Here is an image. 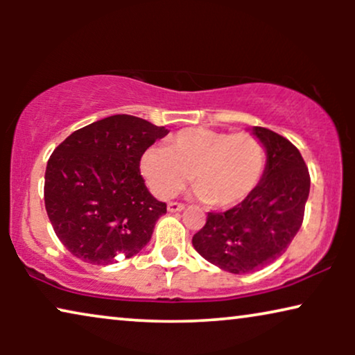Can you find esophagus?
Instances as JSON below:
<instances>
[{"instance_id":"esophagus-1","label":"esophagus","mask_w":355,"mask_h":355,"mask_svg":"<svg viewBox=\"0 0 355 355\" xmlns=\"http://www.w3.org/2000/svg\"><path fill=\"white\" fill-rule=\"evenodd\" d=\"M182 210H184L182 203H178V202H169L168 203V211L169 213H176V211H182Z\"/></svg>"}]
</instances>
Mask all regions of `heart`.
<instances>
[{
  "mask_svg": "<svg viewBox=\"0 0 355 355\" xmlns=\"http://www.w3.org/2000/svg\"><path fill=\"white\" fill-rule=\"evenodd\" d=\"M140 168L158 197L176 196L192 178L197 197L210 207L227 208L259 186L265 148L250 132L189 128L174 134L166 148H148Z\"/></svg>",
  "mask_w": 355,
  "mask_h": 355,
  "instance_id": "1",
  "label": "heart"
}]
</instances>
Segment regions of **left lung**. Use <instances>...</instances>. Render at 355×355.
I'll list each match as a JSON object with an SVG mask.
<instances>
[{"label": "left lung", "instance_id": "1", "mask_svg": "<svg viewBox=\"0 0 355 355\" xmlns=\"http://www.w3.org/2000/svg\"><path fill=\"white\" fill-rule=\"evenodd\" d=\"M266 152L259 186L231 210L208 213L192 237L203 259L234 275L250 273L283 255L304 221L310 176L302 155L288 139L252 128Z\"/></svg>", "mask_w": 355, "mask_h": 355}]
</instances>
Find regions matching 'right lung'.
Instances as JSON below:
<instances>
[{
  "mask_svg": "<svg viewBox=\"0 0 355 355\" xmlns=\"http://www.w3.org/2000/svg\"><path fill=\"white\" fill-rule=\"evenodd\" d=\"M168 132L142 118L114 114L76 130L55 148L45 173V208L72 255L110 265L148 244L166 203L148 192L140 158Z\"/></svg>",
  "mask_w": 355,
  "mask_h": 355,
  "instance_id": "obj_1",
  "label": "right lung"
}]
</instances>
